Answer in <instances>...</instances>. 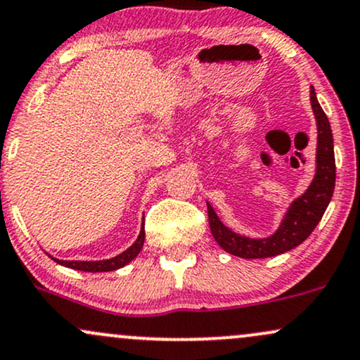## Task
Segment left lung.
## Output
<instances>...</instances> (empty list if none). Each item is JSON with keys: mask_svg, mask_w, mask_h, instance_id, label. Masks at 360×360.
<instances>
[{"mask_svg": "<svg viewBox=\"0 0 360 360\" xmlns=\"http://www.w3.org/2000/svg\"><path fill=\"white\" fill-rule=\"evenodd\" d=\"M310 103L317 120V171L309 189L297 198L285 213L280 226L268 238L241 236L224 226L213 206L207 205V218H210L211 235L216 243L228 253L240 258H268L285 253L304 243L310 233L314 231L328 202H330L333 188H335V158H333V137L326 112L322 110L315 95L314 86H310Z\"/></svg>", "mask_w": 360, "mask_h": 360, "instance_id": "left-lung-1", "label": "left lung"}]
</instances>
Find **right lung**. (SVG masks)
Here are the masks:
<instances>
[{"label":"right lung","mask_w":360,"mask_h":360,"mask_svg":"<svg viewBox=\"0 0 360 360\" xmlns=\"http://www.w3.org/2000/svg\"><path fill=\"white\" fill-rule=\"evenodd\" d=\"M144 240H146V231H144V223H142L141 233H139L137 240L134 241V245L131 248L122 251V253L117 255L114 258L98 259V262H67V259H58L53 257H51V259L58 263V265L73 268V270H80V271H92V274H98V271H114L125 266L127 263H131L132 259L137 257L139 251H141L142 246H144Z\"/></svg>","instance_id":"add662e5"}]
</instances>
